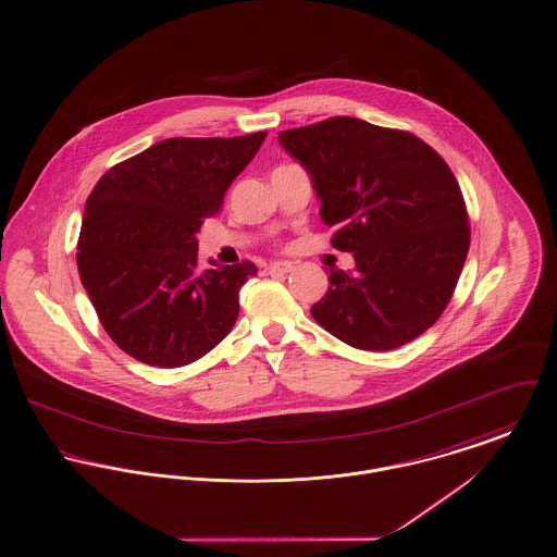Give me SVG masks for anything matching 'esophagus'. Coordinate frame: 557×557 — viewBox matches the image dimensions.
<instances>
[{"label":"esophagus","instance_id":"esophagus-1","mask_svg":"<svg viewBox=\"0 0 557 557\" xmlns=\"http://www.w3.org/2000/svg\"><path fill=\"white\" fill-rule=\"evenodd\" d=\"M292 270H294V265L289 261H272V263L265 265L268 274H287Z\"/></svg>","mask_w":557,"mask_h":557}]
</instances>
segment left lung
I'll list each match as a JSON object with an SVG mask.
<instances>
[{"label": "left lung", "instance_id": "8db88e82", "mask_svg": "<svg viewBox=\"0 0 557 557\" xmlns=\"http://www.w3.org/2000/svg\"><path fill=\"white\" fill-rule=\"evenodd\" d=\"M278 143L306 168L332 245L354 272L330 270L312 319L363 351H392L421 336L451 300L470 227L445 159L417 136L355 116L287 129Z\"/></svg>", "mask_w": 557, "mask_h": 557}]
</instances>
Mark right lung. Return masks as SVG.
I'll return each instance as SVG.
<instances>
[{
  "instance_id": "right-lung-1",
  "label": "right lung",
  "mask_w": 557,
  "mask_h": 557,
  "mask_svg": "<svg viewBox=\"0 0 557 557\" xmlns=\"http://www.w3.org/2000/svg\"><path fill=\"white\" fill-rule=\"evenodd\" d=\"M265 132L168 138L110 168L85 203L78 274L106 334L134 359L187 366L238 319L251 261L198 268V232L214 216Z\"/></svg>"
}]
</instances>
